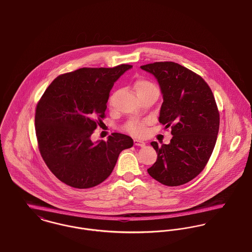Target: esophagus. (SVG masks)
<instances>
[{
	"mask_svg": "<svg viewBox=\"0 0 252 252\" xmlns=\"http://www.w3.org/2000/svg\"><path fill=\"white\" fill-rule=\"evenodd\" d=\"M134 145H135V146H138V147L143 148V147H145V146H146V143H145L144 141L139 140V139H134Z\"/></svg>",
	"mask_w": 252,
	"mask_h": 252,
	"instance_id": "obj_1",
	"label": "esophagus"
}]
</instances>
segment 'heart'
<instances>
[{
    "label": "heart",
    "instance_id": "b5f03b06",
    "mask_svg": "<svg viewBox=\"0 0 252 252\" xmlns=\"http://www.w3.org/2000/svg\"><path fill=\"white\" fill-rule=\"evenodd\" d=\"M135 89L137 93L145 92L152 89H157L156 86L153 82L147 80V79H139L135 82ZM126 130L134 135H141L145 131V126L144 123L140 122H130L126 126Z\"/></svg>",
    "mask_w": 252,
    "mask_h": 252
}]
</instances>
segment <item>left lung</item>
I'll return each instance as SVG.
<instances>
[{"label": "left lung", "instance_id": "8db88e82", "mask_svg": "<svg viewBox=\"0 0 252 252\" xmlns=\"http://www.w3.org/2000/svg\"><path fill=\"white\" fill-rule=\"evenodd\" d=\"M154 75L163 95L159 123L172 126L171 143L151 145L157 154L149 174L167 186L185 184L206 166L213 153L220 114L213 93L198 75L174 62L141 66Z\"/></svg>", "mask_w": 252, "mask_h": 252}]
</instances>
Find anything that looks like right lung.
<instances>
[{"mask_svg":"<svg viewBox=\"0 0 252 252\" xmlns=\"http://www.w3.org/2000/svg\"><path fill=\"white\" fill-rule=\"evenodd\" d=\"M131 68H81L46 89L36 106L35 131L41 156L60 181L78 189L98 185L112 173L121 152L133 146L132 138L122 133L105 142L91 140L114 83Z\"/></svg>","mask_w":252,"mask_h":252,"instance_id":"right-lung-1","label":"right lung"}]
</instances>
